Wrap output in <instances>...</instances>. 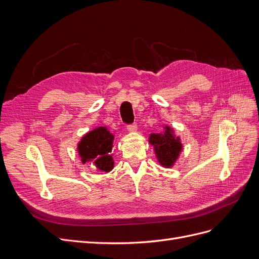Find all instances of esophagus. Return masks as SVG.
Wrapping results in <instances>:
<instances>
[{"label":"esophagus","mask_w":259,"mask_h":259,"mask_svg":"<svg viewBox=\"0 0 259 259\" xmlns=\"http://www.w3.org/2000/svg\"><path fill=\"white\" fill-rule=\"evenodd\" d=\"M137 130V124L133 123V124H128L127 125V131L128 132H135Z\"/></svg>","instance_id":"1"}]
</instances>
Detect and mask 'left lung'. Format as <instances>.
<instances>
[{
    "label": "left lung",
    "mask_w": 259,
    "mask_h": 259,
    "mask_svg": "<svg viewBox=\"0 0 259 259\" xmlns=\"http://www.w3.org/2000/svg\"><path fill=\"white\" fill-rule=\"evenodd\" d=\"M150 143L154 146L156 158L163 166L170 167L176 161L177 156L182 150V144L178 138H174L169 133V127H166L165 135L151 134Z\"/></svg>",
    "instance_id": "8db88e82"
}]
</instances>
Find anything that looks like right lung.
I'll return each mask as SVG.
<instances>
[{
	"mask_svg": "<svg viewBox=\"0 0 259 259\" xmlns=\"http://www.w3.org/2000/svg\"><path fill=\"white\" fill-rule=\"evenodd\" d=\"M113 135L106 127H98L86 134L79 144V152L82 161L94 160L95 165L105 171L111 170L113 160L110 154Z\"/></svg>",
	"mask_w": 259,
	"mask_h": 259,
	"instance_id": "add662e5",
	"label": "right lung"
}]
</instances>
